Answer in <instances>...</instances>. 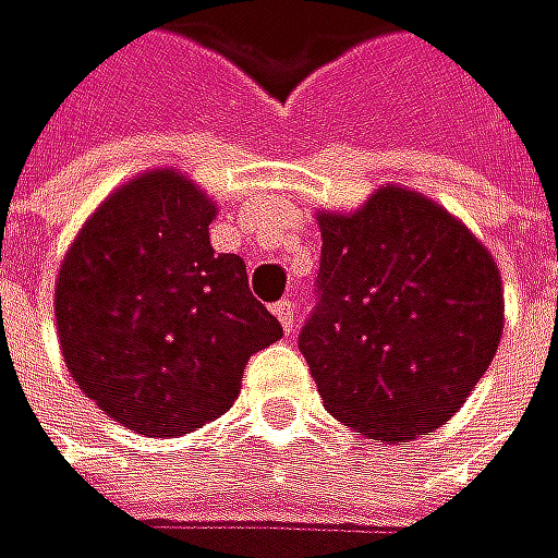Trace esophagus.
<instances>
[{
    "instance_id": "obj_1",
    "label": "esophagus",
    "mask_w": 558,
    "mask_h": 558,
    "mask_svg": "<svg viewBox=\"0 0 558 558\" xmlns=\"http://www.w3.org/2000/svg\"><path fill=\"white\" fill-rule=\"evenodd\" d=\"M274 314H277V320H281L284 333H294V327H298V311H294V301H277V304H274Z\"/></svg>"
}]
</instances>
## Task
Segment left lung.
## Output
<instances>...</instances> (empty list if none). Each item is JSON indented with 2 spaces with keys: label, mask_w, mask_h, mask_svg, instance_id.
<instances>
[{
  "label": "left lung",
  "mask_w": 558,
  "mask_h": 558,
  "mask_svg": "<svg viewBox=\"0 0 558 558\" xmlns=\"http://www.w3.org/2000/svg\"><path fill=\"white\" fill-rule=\"evenodd\" d=\"M320 234L298 347L327 412L392 445L445 425L500 343L494 257L432 198L396 185L353 215H320Z\"/></svg>",
  "instance_id": "obj_1"
}]
</instances>
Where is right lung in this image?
<instances>
[{"label": "right lung", "mask_w": 558, "mask_h": 558, "mask_svg": "<svg viewBox=\"0 0 558 558\" xmlns=\"http://www.w3.org/2000/svg\"><path fill=\"white\" fill-rule=\"evenodd\" d=\"M215 205L172 169L117 189L81 228L54 288L68 373L113 422L175 438L231 409L247 360L284 337L215 254Z\"/></svg>", "instance_id": "obj_1"}]
</instances>
